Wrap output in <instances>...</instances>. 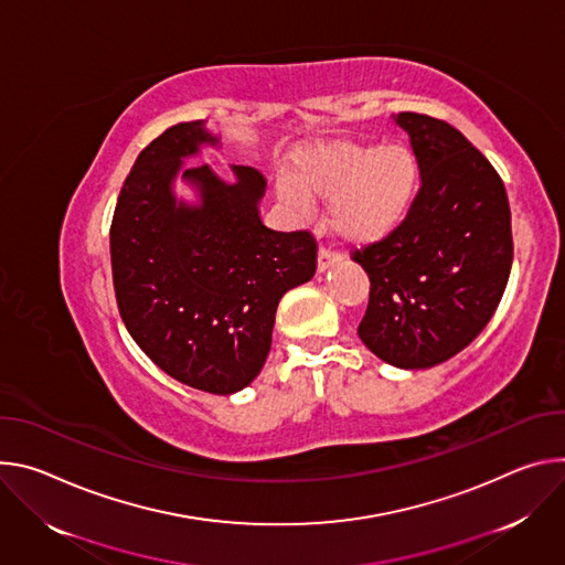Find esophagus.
<instances>
[{"mask_svg":"<svg viewBox=\"0 0 565 565\" xmlns=\"http://www.w3.org/2000/svg\"><path fill=\"white\" fill-rule=\"evenodd\" d=\"M341 260V256L339 254H334V250H330V248H321L319 250V265H317V269H319V274H323V271H328L330 267H334L337 263Z\"/></svg>","mask_w":565,"mask_h":565,"instance_id":"1","label":"esophagus"}]
</instances>
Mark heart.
Here are the masks:
<instances>
[{
    "instance_id": "b5f03b06",
    "label": "heart",
    "mask_w": 565,
    "mask_h": 565,
    "mask_svg": "<svg viewBox=\"0 0 565 565\" xmlns=\"http://www.w3.org/2000/svg\"><path fill=\"white\" fill-rule=\"evenodd\" d=\"M419 191V166L404 146L332 141L296 154L278 181L285 204L302 211L309 198H332L334 231L354 244L380 242L408 217Z\"/></svg>"
}]
</instances>
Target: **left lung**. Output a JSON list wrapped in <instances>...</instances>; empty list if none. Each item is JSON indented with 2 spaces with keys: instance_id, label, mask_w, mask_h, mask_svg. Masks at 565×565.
<instances>
[{
  "instance_id": "8db88e82",
  "label": "left lung",
  "mask_w": 565,
  "mask_h": 565,
  "mask_svg": "<svg viewBox=\"0 0 565 565\" xmlns=\"http://www.w3.org/2000/svg\"><path fill=\"white\" fill-rule=\"evenodd\" d=\"M393 118L422 185L393 235L354 250L370 278L359 339L395 367L422 370L456 356L493 317L514 258L512 213L503 179L449 122Z\"/></svg>"
}]
</instances>
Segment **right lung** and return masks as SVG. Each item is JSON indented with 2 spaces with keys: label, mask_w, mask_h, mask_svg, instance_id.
<instances>
[{
  "label": "right lung",
  "mask_w": 565,
  "mask_h": 565,
  "mask_svg": "<svg viewBox=\"0 0 565 565\" xmlns=\"http://www.w3.org/2000/svg\"><path fill=\"white\" fill-rule=\"evenodd\" d=\"M220 137L204 120L179 122L135 161L116 202L109 254L120 319L172 380L213 395L254 382L271 348L280 298L311 280L317 242L260 220L265 177L231 166H183ZM199 195L179 201L173 181Z\"/></svg>",
  "instance_id": "add662e5"
}]
</instances>
